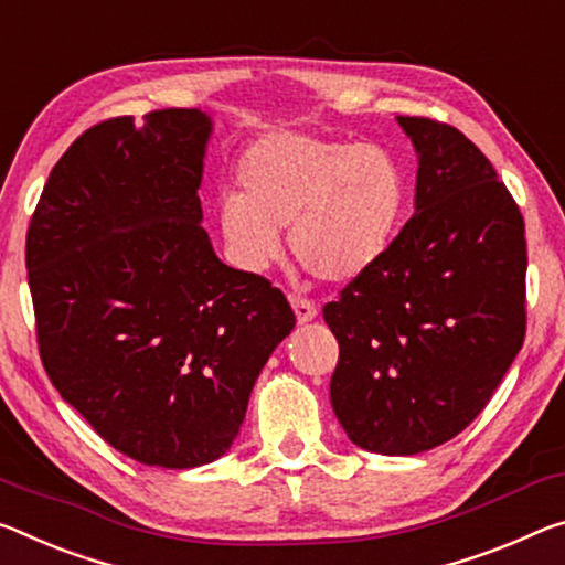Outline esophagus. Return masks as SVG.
Returning a JSON list of instances; mask_svg holds the SVG:
<instances>
[{
	"label": "esophagus",
	"mask_w": 565,
	"mask_h": 565,
	"mask_svg": "<svg viewBox=\"0 0 565 565\" xmlns=\"http://www.w3.org/2000/svg\"><path fill=\"white\" fill-rule=\"evenodd\" d=\"M289 301H291L294 315H297V319H299V324H303V321H311V319L317 317V307H315V303H311L309 299H303V297H297V294H291Z\"/></svg>",
	"instance_id": "34e87169"
}]
</instances>
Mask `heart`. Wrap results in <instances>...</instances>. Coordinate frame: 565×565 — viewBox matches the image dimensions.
<instances>
[{
	"mask_svg": "<svg viewBox=\"0 0 565 565\" xmlns=\"http://www.w3.org/2000/svg\"><path fill=\"white\" fill-rule=\"evenodd\" d=\"M238 195H223L216 226L231 262L262 271L281 254L289 226L297 262L324 281L366 271L390 246L405 209L397 158L374 142L276 132L238 163Z\"/></svg>",
	"mask_w": 565,
	"mask_h": 565,
	"instance_id": "1",
	"label": "heart"
}]
</instances>
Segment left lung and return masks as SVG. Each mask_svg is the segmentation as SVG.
<instances>
[{"label":"left lung","mask_w":565,"mask_h":565,"mask_svg":"<svg viewBox=\"0 0 565 565\" xmlns=\"http://www.w3.org/2000/svg\"><path fill=\"white\" fill-rule=\"evenodd\" d=\"M419 156L415 213L324 307L329 395L362 450L415 455L476 419L525 339V223L490 160L452 125L399 115Z\"/></svg>","instance_id":"1"}]
</instances>
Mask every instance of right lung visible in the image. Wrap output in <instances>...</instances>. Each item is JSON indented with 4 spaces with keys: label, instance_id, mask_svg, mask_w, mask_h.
I'll return each instance as SVG.
<instances>
[{
    "label": "right lung",
    "instance_id": "add662e5",
    "mask_svg": "<svg viewBox=\"0 0 565 565\" xmlns=\"http://www.w3.org/2000/svg\"><path fill=\"white\" fill-rule=\"evenodd\" d=\"M209 136V115L188 107L93 125L26 228L44 372L107 445L158 468L234 445L258 372L297 324L271 281L213 254L199 223Z\"/></svg>",
    "mask_w": 565,
    "mask_h": 565
}]
</instances>
